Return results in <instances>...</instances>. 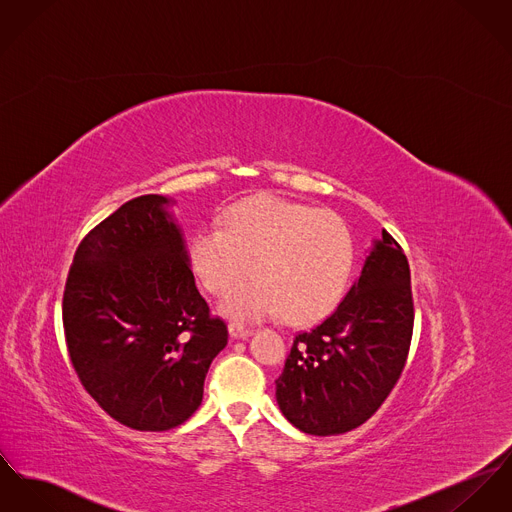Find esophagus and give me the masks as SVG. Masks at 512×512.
Returning <instances> with one entry per match:
<instances>
[{
    "mask_svg": "<svg viewBox=\"0 0 512 512\" xmlns=\"http://www.w3.org/2000/svg\"><path fill=\"white\" fill-rule=\"evenodd\" d=\"M228 331H230V335L234 337V339H245V337H249L253 331L251 329H247V327H243V325H239V323H230L228 325Z\"/></svg>",
    "mask_w": 512,
    "mask_h": 512,
    "instance_id": "34e87169",
    "label": "esophagus"
}]
</instances>
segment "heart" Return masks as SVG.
<instances>
[{"label": "heart", "instance_id": "obj_1", "mask_svg": "<svg viewBox=\"0 0 512 512\" xmlns=\"http://www.w3.org/2000/svg\"><path fill=\"white\" fill-rule=\"evenodd\" d=\"M220 224L198 228L189 261L200 284L222 294L220 310L237 321L286 317L310 323L333 312L353 271V237L331 210L257 195L234 204Z\"/></svg>", "mask_w": 512, "mask_h": 512}]
</instances>
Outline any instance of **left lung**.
<instances>
[{
    "label": "left lung",
    "mask_w": 512,
    "mask_h": 512,
    "mask_svg": "<svg viewBox=\"0 0 512 512\" xmlns=\"http://www.w3.org/2000/svg\"><path fill=\"white\" fill-rule=\"evenodd\" d=\"M413 319L407 257L382 230L337 310L296 335L276 378L282 415L315 436L349 433L366 423L403 372Z\"/></svg>",
    "instance_id": "1"
}]
</instances>
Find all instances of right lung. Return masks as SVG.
Instances as JSON below:
<instances>
[{
    "instance_id": "right-lung-1",
    "label": "right lung",
    "mask_w": 512,
    "mask_h": 512,
    "mask_svg": "<svg viewBox=\"0 0 512 512\" xmlns=\"http://www.w3.org/2000/svg\"><path fill=\"white\" fill-rule=\"evenodd\" d=\"M173 200L144 195L81 239L62 321L81 386L134 431L161 433L200 405L228 327L212 317L191 271Z\"/></svg>"
}]
</instances>
